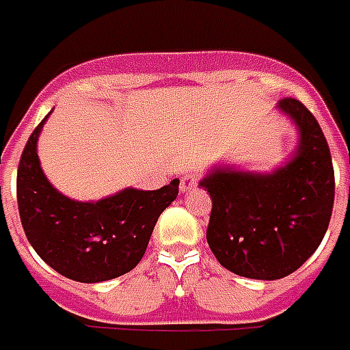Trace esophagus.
Listing matches in <instances>:
<instances>
[{
    "label": "esophagus",
    "instance_id": "34e87169",
    "mask_svg": "<svg viewBox=\"0 0 350 350\" xmlns=\"http://www.w3.org/2000/svg\"><path fill=\"white\" fill-rule=\"evenodd\" d=\"M196 187H198V177H196V175H185V177L180 179V192H183V194L192 192Z\"/></svg>",
    "mask_w": 350,
    "mask_h": 350
}]
</instances>
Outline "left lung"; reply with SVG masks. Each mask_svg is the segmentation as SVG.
<instances>
[{"mask_svg":"<svg viewBox=\"0 0 350 350\" xmlns=\"http://www.w3.org/2000/svg\"><path fill=\"white\" fill-rule=\"evenodd\" d=\"M277 111L298 135L292 154L271 171L220 162L200 188L213 202L207 243L228 271L275 281L294 273L326 234L336 180L328 143L301 101L284 98Z\"/></svg>","mask_w":350,"mask_h":350,"instance_id":"1","label":"left lung"}]
</instances>
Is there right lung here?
I'll return each mask as SVG.
<instances>
[{"instance_id": "right-lung-1", "label": "right lung", "mask_w": 350, "mask_h": 350, "mask_svg": "<svg viewBox=\"0 0 350 350\" xmlns=\"http://www.w3.org/2000/svg\"><path fill=\"white\" fill-rule=\"evenodd\" d=\"M49 115L29 135L18 163L16 198L26 237L52 269L71 281L116 279L141 262L158 217L179 194V179L158 190L122 188L98 202L68 198L46 179L37 154Z\"/></svg>"}]
</instances>
